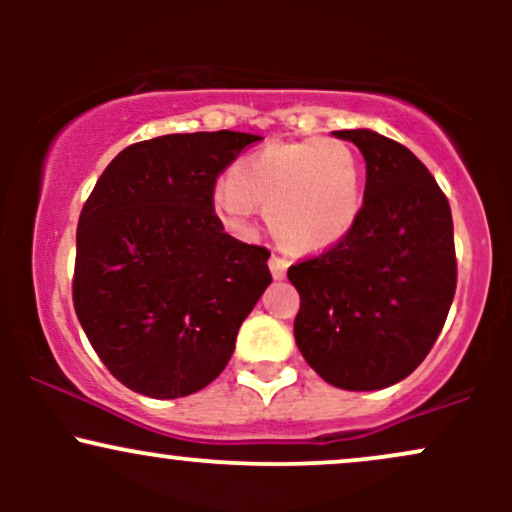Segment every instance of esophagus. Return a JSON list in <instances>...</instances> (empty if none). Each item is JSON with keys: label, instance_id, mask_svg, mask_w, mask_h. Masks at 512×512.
Segmentation results:
<instances>
[{"label": "esophagus", "instance_id": "esophagus-1", "mask_svg": "<svg viewBox=\"0 0 512 512\" xmlns=\"http://www.w3.org/2000/svg\"><path fill=\"white\" fill-rule=\"evenodd\" d=\"M269 269H272L274 279H284L286 269H289V260H284L281 255H272L269 257Z\"/></svg>", "mask_w": 512, "mask_h": 512}]
</instances>
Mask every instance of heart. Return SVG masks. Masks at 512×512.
Instances as JSON below:
<instances>
[{
    "instance_id": "obj_1",
    "label": "heart",
    "mask_w": 512,
    "mask_h": 512,
    "mask_svg": "<svg viewBox=\"0 0 512 512\" xmlns=\"http://www.w3.org/2000/svg\"><path fill=\"white\" fill-rule=\"evenodd\" d=\"M264 204L269 231L293 252H320L351 231L361 211L358 158L342 139L274 142L233 166L214 192L228 226H248Z\"/></svg>"
}]
</instances>
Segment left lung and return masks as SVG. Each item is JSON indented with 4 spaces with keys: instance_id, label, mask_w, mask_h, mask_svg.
Returning a JSON list of instances; mask_svg holds the SVG:
<instances>
[{
    "instance_id": "left-lung-1",
    "label": "left lung",
    "mask_w": 512,
    "mask_h": 512,
    "mask_svg": "<svg viewBox=\"0 0 512 512\" xmlns=\"http://www.w3.org/2000/svg\"><path fill=\"white\" fill-rule=\"evenodd\" d=\"M366 158V192L351 231L289 267L301 296L293 334L325 383L351 392L407 378L436 344L457 286L448 197L407 146L342 129Z\"/></svg>"
}]
</instances>
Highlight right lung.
Wrapping results in <instances>:
<instances>
[{"label": "right lung", "mask_w": 512, "mask_h": 512, "mask_svg": "<svg viewBox=\"0 0 512 512\" xmlns=\"http://www.w3.org/2000/svg\"><path fill=\"white\" fill-rule=\"evenodd\" d=\"M260 137L166 134L122 149L76 228L74 310L105 368L139 395L187 397L221 375L272 284L262 245L223 233L219 175Z\"/></svg>", "instance_id": "1"}]
</instances>
